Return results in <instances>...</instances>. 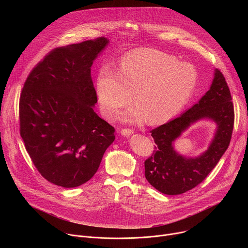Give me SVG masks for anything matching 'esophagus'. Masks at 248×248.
Returning a JSON list of instances; mask_svg holds the SVG:
<instances>
[{
    "instance_id": "obj_1",
    "label": "esophagus",
    "mask_w": 248,
    "mask_h": 248,
    "mask_svg": "<svg viewBox=\"0 0 248 248\" xmlns=\"http://www.w3.org/2000/svg\"><path fill=\"white\" fill-rule=\"evenodd\" d=\"M120 132H121V134H122V135L127 136V135L132 134L134 131H133L132 129H130V128H123V129H121V130H120Z\"/></svg>"
}]
</instances>
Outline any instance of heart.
I'll return each mask as SVG.
<instances>
[{"label": "heart", "mask_w": 248, "mask_h": 248, "mask_svg": "<svg viewBox=\"0 0 248 248\" xmlns=\"http://www.w3.org/2000/svg\"><path fill=\"white\" fill-rule=\"evenodd\" d=\"M198 83L196 68L173 56L144 49L124 56L118 70L101 68L96 94L102 113L114 119L132 100L136 103L123 120L132 124H162L178 115Z\"/></svg>", "instance_id": "b5f03b06"}]
</instances>
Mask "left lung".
Returning <instances> with one entry per match:
<instances>
[{
  "instance_id": "obj_1",
  "label": "left lung",
  "mask_w": 248,
  "mask_h": 248,
  "mask_svg": "<svg viewBox=\"0 0 248 248\" xmlns=\"http://www.w3.org/2000/svg\"><path fill=\"white\" fill-rule=\"evenodd\" d=\"M207 119L217 130L207 151L196 157H186L174 149V141L193 123ZM234 122L233 105L226 79L215 68L209 90L191 108L151 130L156 147L145 162V178L157 190L168 195L185 193L200 183L213 170L230 145Z\"/></svg>"
}]
</instances>
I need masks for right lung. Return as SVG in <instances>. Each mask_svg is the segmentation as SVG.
<instances>
[{
    "label": "right lung",
    "mask_w": 248,
    "mask_h": 248,
    "mask_svg": "<svg viewBox=\"0 0 248 248\" xmlns=\"http://www.w3.org/2000/svg\"><path fill=\"white\" fill-rule=\"evenodd\" d=\"M109 45L100 37L50 52L28 76L19 100L20 136L48 182L77 187L97 171L115 128L95 112L91 66Z\"/></svg>",
    "instance_id": "add662e5"
}]
</instances>
